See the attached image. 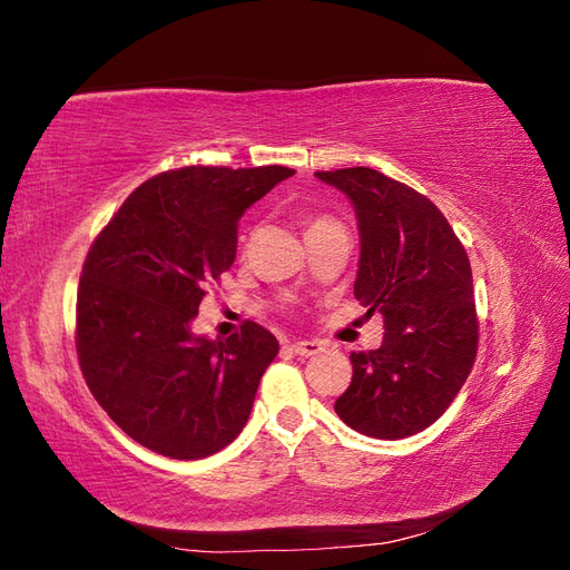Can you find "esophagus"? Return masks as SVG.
<instances>
[{
	"label": "esophagus",
	"instance_id": "esophagus-1",
	"mask_svg": "<svg viewBox=\"0 0 570 570\" xmlns=\"http://www.w3.org/2000/svg\"><path fill=\"white\" fill-rule=\"evenodd\" d=\"M289 347H292V352L299 354V356H314L323 350V344L316 342V340H297V342H292Z\"/></svg>",
	"mask_w": 570,
	"mask_h": 570
}]
</instances>
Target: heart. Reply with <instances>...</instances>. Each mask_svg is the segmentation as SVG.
Segmentation results:
<instances>
[{
    "label": "heart",
    "mask_w": 570,
    "mask_h": 570,
    "mask_svg": "<svg viewBox=\"0 0 570 570\" xmlns=\"http://www.w3.org/2000/svg\"><path fill=\"white\" fill-rule=\"evenodd\" d=\"M318 223H325V218H318V220H314V223H312V226H318ZM312 226H308V228H312Z\"/></svg>",
    "instance_id": "1"
}]
</instances>
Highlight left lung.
Instances as JSON below:
<instances>
[{
  "instance_id": "1",
  "label": "left lung",
  "mask_w": 570,
  "mask_h": 570,
  "mask_svg": "<svg viewBox=\"0 0 570 570\" xmlns=\"http://www.w3.org/2000/svg\"><path fill=\"white\" fill-rule=\"evenodd\" d=\"M354 206L358 271L354 297L381 314L385 335L354 352L337 416L356 433L402 440L433 425L454 402L478 352L469 256L438 206L366 166L318 170Z\"/></svg>"
}]
</instances>
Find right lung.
I'll return each instance as SVG.
<instances>
[{
    "label": "right lung",
    "mask_w": 570,
    "mask_h": 570,
    "mask_svg": "<svg viewBox=\"0 0 570 570\" xmlns=\"http://www.w3.org/2000/svg\"><path fill=\"white\" fill-rule=\"evenodd\" d=\"M289 176L285 166L168 170L137 187L90 247L80 368L99 406L147 450L204 459L243 433L278 340L252 321L212 340L193 321L204 287L235 262L239 218Z\"/></svg>",
    "instance_id": "right-lung-1"
}]
</instances>
